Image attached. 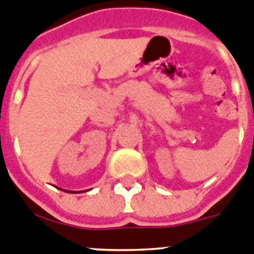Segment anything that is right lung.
Wrapping results in <instances>:
<instances>
[{"label":"right lung","mask_w":254,"mask_h":254,"mask_svg":"<svg viewBox=\"0 0 254 254\" xmlns=\"http://www.w3.org/2000/svg\"><path fill=\"white\" fill-rule=\"evenodd\" d=\"M60 190H62V189H60ZM64 191H66V192H80V191H69V190H64ZM84 191H85V190H84Z\"/></svg>","instance_id":"1"}]
</instances>
